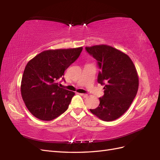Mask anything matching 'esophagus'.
I'll return each instance as SVG.
<instances>
[{
  "label": "esophagus",
  "instance_id": "34e87169",
  "mask_svg": "<svg viewBox=\"0 0 160 160\" xmlns=\"http://www.w3.org/2000/svg\"><path fill=\"white\" fill-rule=\"evenodd\" d=\"M79 95H80L82 97H84V98H87L88 96L87 94H85V93H79Z\"/></svg>",
  "mask_w": 160,
  "mask_h": 160
}]
</instances>
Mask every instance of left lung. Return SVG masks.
Listing matches in <instances>:
<instances>
[{
  "label": "left lung",
  "instance_id": "left-lung-1",
  "mask_svg": "<svg viewBox=\"0 0 160 160\" xmlns=\"http://www.w3.org/2000/svg\"><path fill=\"white\" fill-rule=\"evenodd\" d=\"M98 61V82L104 84L100 104L90 111L100 120L110 122L121 117L133 101L139 87L136 68L127 54L107 45L86 47Z\"/></svg>",
  "mask_w": 160,
  "mask_h": 160
}]
</instances>
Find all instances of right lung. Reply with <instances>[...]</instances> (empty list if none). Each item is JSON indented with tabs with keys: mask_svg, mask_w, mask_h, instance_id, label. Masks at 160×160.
Instances as JSON below:
<instances>
[{
	"mask_svg": "<svg viewBox=\"0 0 160 160\" xmlns=\"http://www.w3.org/2000/svg\"><path fill=\"white\" fill-rule=\"evenodd\" d=\"M82 50V47L45 50L27 64L20 92L25 106L33 116L50 121L67 111L75 93L60 88L58 81Z\"/></svg>",
	"mask_w": 160,
	"mask_h": 160,
	"instance_id": "obj_1",
	"label": "right lung"
}]
</instances>
